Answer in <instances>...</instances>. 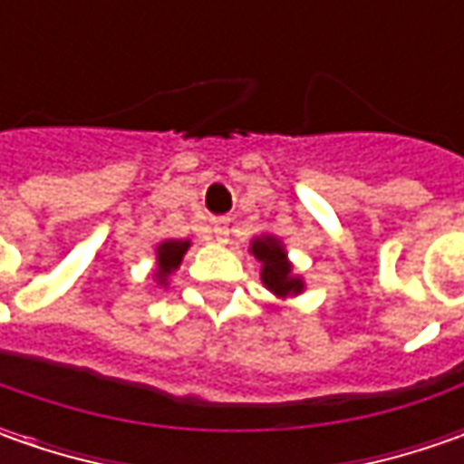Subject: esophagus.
I'll return each instance as SVG.
<instances>
[{
    "label": "esophagus",
    "mask_w": 464,
    "mask_h": 464,
    "mask_svg": "<svg viewBox=\"0 0 464 464\" xmlns=\"http://www.w3.org/2000/svg\"><path fill=\"white\" fill-rule=\"evenodd\" d=\"M211 229H214V237H217V242H227L229 240V219H214L211 222Z\"/></svg>",
    "instance_id": "34e87169"
}]
</instances>
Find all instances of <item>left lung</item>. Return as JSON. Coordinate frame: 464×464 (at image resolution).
<instances>
[{"label":"left lung","mask_w":464,"mask_h":464,"mask_svg":"<svg viewBox=\"0 0 464 464\" xmlns=\"http://www.w3.org/2000/svg\"><path fill=\"white\" fill-rule=\"evenodd\" d=\"M250 253L260 263V281L263 286L278 299L296 296L304 292V278L295 274V266L286 256L284 242L274 235H260L250 242Z\"/></svg>","instance_id":"left-lung-1"}]
</instances>
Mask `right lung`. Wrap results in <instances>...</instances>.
<instances>
[{"label": "right lung", "mask_w": 464, "mask_h": 464, "mask_svg": "<svg viewBox=\"0 0 464 464\" xmlns=\"http://www.w3.org/2000/svg\"><path fill=\"white\" fill-rule=\"evenodd\" d=\"M190 242L188 240H165L157 245V268H154V281L160 286H168V278L180 268L183 256L188 253Z\"/></svg>", "instance_id": "right-lung-1"}]
</instances>
